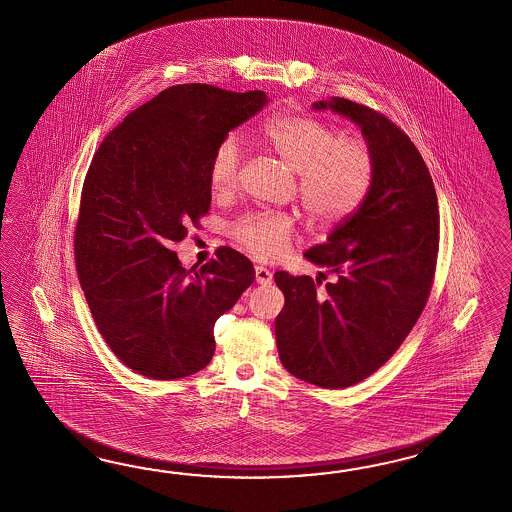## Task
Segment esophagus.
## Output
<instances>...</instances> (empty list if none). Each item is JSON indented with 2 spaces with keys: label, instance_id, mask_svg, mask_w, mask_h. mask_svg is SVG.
<instances>
[{
  "label": "esophagus",
  "instance_id": "esophagus-1",
  "mask_svg": "<svg viewBox=\"0 0 512 512\" xmlns=\"http://www.w3.org/2000/svg\"><path fill=\"white\" fill-rule=\"evenodd\" d=\"M256 282H258V284H262V286L271 284V282H273V273H271L267 267L258 265V267H256Z\"/></svg>",
  "mask_w": 512,
  "mask_h": 512
}]
</instances>
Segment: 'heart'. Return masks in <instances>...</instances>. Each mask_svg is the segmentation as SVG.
I'll use <instances>...</instances> for the list:
<instances>
[{
	"label": "heart",
	"mask_w": 512,
	"mask_h": 512,
	"mask_svg": "<svg viewBox=\"0 0 512 512\" xmlns=\"http://www.w3.org/2000/svg\"><path fill=\"white\" fill-rule=\"evenodd\" d=\"M256 141L297 172V198L306 217L332 226L353 215L367 197L375 159L366 143L343 137L327 122L308 115H278L263 122ZM241 146L236 135L215 146L208 182L215 195L237 184ZM293 223L286 215L250 213L232 226V236L260 260H275L288 249Z\"/></svg>",
	"instance_id": "b5f03b06"
}]
</instances>
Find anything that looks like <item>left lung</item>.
Listing matches in <instances>:
<instances>
[{
    "mask_svg": "<svg viewBox=\"0 0 512 512\" xmlns=\"http://www.w3.org/2000/svg\"><path fill=\"white\" fill-rule=\"evenodd\" d=\"M314 109L351 118L375 159L360 208L325 245L304 256L334 280L275 273L284 308L275 321L284 367L297 379L340 390L384 366L420 319L433 288L440 215L433 178L416 145L386 115L332 96Z\"/></svg>",
    "mask_w": 512,
    "mask_h": 512,
    "instance_id": "1",
    "label": "left lung"
}]
</instances>
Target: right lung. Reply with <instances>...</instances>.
Masks as SVG:
<instances>
[{
    "mask_svg": "<svg viewBox=\"0 0 512 512\" xmlns=\"http://www.w3.org/2000/svg\"><path fill=\"white\" fill-rule=\"evenodd\" d=\"M265 104L263 91L174 85L92 156L74 230L79 284L109 349L143 377L182 379L208 366L215 321L254 282L237 250L221 247L187 271L172 245L210 210L215 146Z\"/></svg>",
    "mask_w": 512,
    "mask_h": 512,
    "instance_id": "add662e5",
    "label": "right lung"
}]
</instances>
